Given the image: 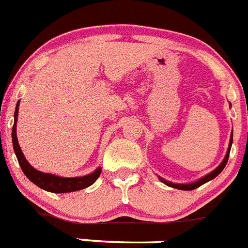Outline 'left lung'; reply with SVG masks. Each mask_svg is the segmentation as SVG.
Listing matches in <instances>:
<instances>
[{"label":"left lung","instance_id":"1","mask_svg":"<svg viewBox=\"0 0 248 248\" xmlns=\"http://www.w3.org/2000/svg\"><path fill=\"white\" fill-rule=\"evenodd\" d=\"M231 146H232V135H231V140H230V144H229V149H227V153L226 155H225L224 160L221 162V164L217 167V168L215 169V170H213L211 173H209L207 175H205L204 178H202V179H199L198 182H194L191 183V184H174V183H170L168 182V180L163 179V178L159 177L160 182H163L166 185H168V186H171V188H175V189H180V190H194V189L199 188L200 185L205 184L206 182H209V180L214 179L215 177H217L218 174L221 173L222 169L225 168V166H226L227 160H229V155H230V149H231Z\"/></svg>","mask_w":248,"mask_h":248}]
</instances>
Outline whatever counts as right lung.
Segmentation results:
<instances>
[{
  "label": "right lung",
  "instance_id": "1",
  "mask_svg": "<svg viewBox=\"0 0 248 248\" xmlns=\"http://www.w3.org/2000/svg\"><path fill=\"white\" fill-rule=\"evenodd\" d=\"M18 106L19 101L17 102L15 111V124L12 127V143L15 153L17 155L19 166H21L22 170L26 174V177L38 185L39 188L44 189L46 191H52V193H70V191L81 190L84 188H88L90 185L95 183V180L100 177L101 174V168H97L93 173L85 175V177H77V178H63L57 177L53 174L49 173H42V171L37 170L33 168L30 163L27 162L24 158L23 153H22L21 148H19L18 140H17V133H16V122H17V116H18Z\"/></svg>",
  "mask_w": 248,
  "mask_h": 248
}]
</instances>
